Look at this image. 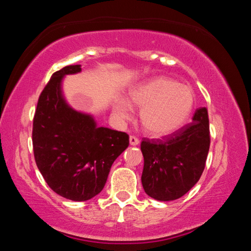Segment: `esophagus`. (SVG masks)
Here are the masks:
<instances>
[{"instance_id":"34e87169","label":"esophagus","mask_w":251,"mask_h":251,"mask_svg":"<svg viewBox=\"0 0 251 251\" xmlns=\"http://www.w3.org/2000/svg\"><path fill=\"white\" fill-rule=\"evenodd\" d=\"M129 144H130L131 146H136V145H138V144H139L138 138H137V137H135V136H129Z\"/></svg>"}]
</instances>
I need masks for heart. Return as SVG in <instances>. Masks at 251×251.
Instances as JSON below:
<instances>
[{
    "label": "heart",
    "instance_id": "1",
    "mask_svg": "<svg viewBox=\"0 0 251 251\" xmlns=\"http://www.w3.org/2000/svg\"><path fill=\"white\" fill-rule=\"evenodd\" d=\"M129 100L142 108L141 122L147 133L166 136L185 124L195 106L192 88L169 77H155L131 88ZM114 113L121 120H128L133 107L121 97L115 101Z\"/></svg>",
    "mask_w": 251,
    "mask_h": 251
}]
</instances>
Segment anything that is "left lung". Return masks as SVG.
I'll use <instances>...</instances> for the list:
<instances>
[{
    "mask_svg": "<svg viewBox=\"0 0 251 251\" xmlns=\"http://www.w3.org/2000/svg\"><path fill=\"white\" fill-rule=\"evenodd\" d=\"M210 145L209 120L206 107L195 112L192 124L163 139L144 138L143 188L160 201L184 196L199 180Z\"/></svg>",
    "mask_w": 251,
    "mask_h": 251,
    "instance_id": "1",
    "label": "left lung"
}]
</instances>
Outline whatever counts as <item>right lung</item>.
I'll return each instance as SVG.
<instances>
[{"label":"right lung","instance_id":"obj_1","mask_svg":"<svg viewBox=\"0 0 251 251\" xmlns=\"http://www.w3.org/2000/svg\"><path fill=\"white\" fill-rule=\"evenodd\" d=\"M80 71V65H70L52 75L37 101L32 133L42 176L53 192L74 201L103 190L113 163L129 145L126 133L99 127L93 115L66 101L63 79Z\"/></svg>","mask_w":251,"mask_h":251}]
</instances>
